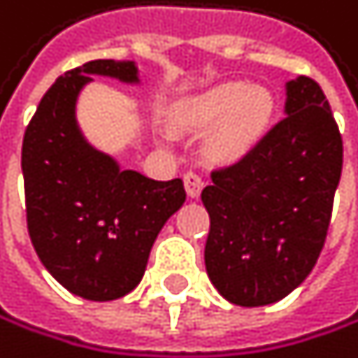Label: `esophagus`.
<instances>
[{
    "instance_id": "obj_1",
    "label": "esophagus",
    "mask_w": 358,
    "mask_h": 358,
    "mask_svg": "<svg viewBox=\"0 0 358 358\" xmlns=\"http://www.w3.org/2000/svg\"><path fill=\"white\" fill-rule=\"evenodd\" d=\"M185 187L189 197H197L203 189V176L199 171H187L185 173Z\"/></svg>"
}]
</instances>
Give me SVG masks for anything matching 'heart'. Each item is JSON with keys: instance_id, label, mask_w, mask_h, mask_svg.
Here are the masks:
<instances>
[{"instance_id": "b5f03b06", "label": "heart", "mask_w": 358, "mask_h": 358, "mask_svg": "<svg viewBox=\"0 0 358 358\" xmlns=\"http://www.w3.org/2000/svg\"><path fill=\"white\" fill-rule=\"evenodd\" d=\"M273 109V96L266 90L234 81L206 96L197 107V115L203 122L225 120L217 148L221 152H238L268 127Z\"/></svg>"}]
</instances>
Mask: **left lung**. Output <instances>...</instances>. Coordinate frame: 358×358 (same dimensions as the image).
Segmentation results:
<instances>
[{
  "label": "left lung",
  "instance_id": "1",
  "mask_svg": "<svg viewBox=\"0 0 358 358\" xmlns=\"http://www.w3.org/2000/svg\"><path fill=\"white\" fill-rule=\"evenodd\" d=\"M285 117L201 191L210 215L206 271L229 303L262 307L299 287L318 262L343 165L322 87L287 83Z\"/></svg>",
  "mask_w": 358,
  "mask_h": 358
}]
</instances>
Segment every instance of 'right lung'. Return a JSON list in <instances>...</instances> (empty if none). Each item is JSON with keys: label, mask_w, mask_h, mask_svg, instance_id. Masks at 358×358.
Instances as JSON below:
<instances>
[{"label": "right lung", "mask_w": 358, "mask_h": 358, "mask_svg": "<svg viewBox=\"0 0 358 358\" xmlns=\"http://www.w3.org/2000/svg\"><path fill=\"white\" fill-rule=\"evenodd\" d=\"M90 75L135 83L133 62L94 59L64 73L23 137L25 213L45 268L87 301H113L141 281L165 221L187 199L180 178L161 182L124 169L79 133L75 103Z\"/></svg>", "instance_id": "right-lung-1"}]
</instances>
